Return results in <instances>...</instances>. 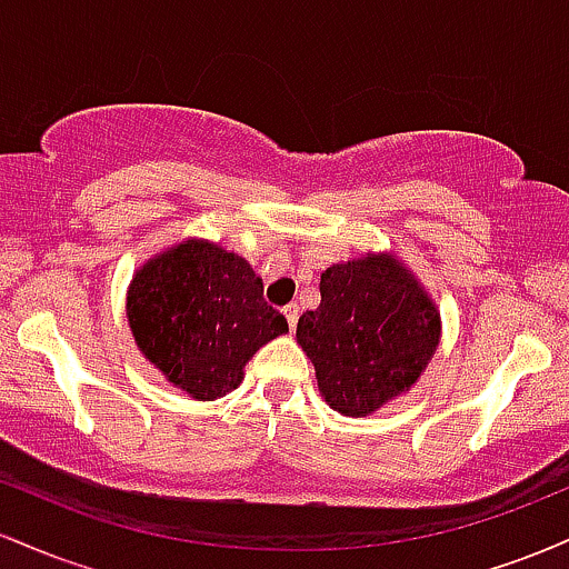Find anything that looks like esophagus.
I'll list each match as a JSON object with an SVG mask.
<instances>
[{
  "label": "esophagus",
  "instance_id": "1",
  "mask_svg": "<svg viewBox=\"0 0 569 569\" xmlns=\"http://www.w3.org/2000/svg\"><path fill=\"white\" fill-rule=\"evenodd\" d=\"M283 316H286V321H289V329H291V331L297 329V321H299V305H297V302L286 305V307H283Z\"/></svg>",
  "mask_w": 569,
  "mask_h": 569
}]
</instances>
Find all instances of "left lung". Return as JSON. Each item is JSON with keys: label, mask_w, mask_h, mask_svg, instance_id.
Returning <instances> with one entry per match:
<instances>
[{"label": "left lung", "mask_w": 569, "mask_h": 569, "mask_svg": "<svg viewBox=\"0 0 569 569\" xmlns=\"http://www.w3.org/2000/svg\"><path fill=\"white\" fill-rule=\"evenodd\" d=\"M297 342L326 403L367 417L420 380L441 342V312L396 253L369 251L321 272V305L302 312Z\"/></svg>", "instance_id": "left-lung-1"}]
</instances>
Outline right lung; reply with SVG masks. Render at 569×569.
Here are the masks:
<instances>
[{"label":"right lung","instance_id":"1","mask_svg":"<svg viewBox=\"0 0 569 569\" xmlns=\"http://www.w3.org/2000/svg\"><path fill=\"white\" fill-rule=\"evenodd\" d=\"M126 312L141 356L194 401L238 388L253 352L289 331L251 264L206 238L147 259L128 286Z\"/></svg>","mask_w":569,"mask_h":569}]
</instances>
